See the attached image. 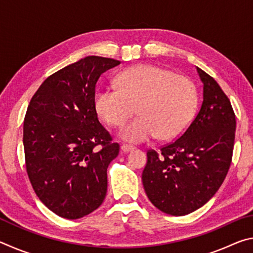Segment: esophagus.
<instances>
[{"label": "esophagus", "instance_id": "esophagus-1", "mask_svg": "<svg viewBox=\"0 0 253 253\" xmlns=\"http://www.w3.org/2000/svg\"><path fill=\"white\" fill-rule=\"evenodd\" d=\"M135 147L134 146H129V145H123L122 146V151L124 153H129L131 151H134Z\"/></svg>", "mask_w": 253, "mask_h": 253}]
</instances>
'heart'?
I'll return each instance as SVG.
<instances>
[{
  "label": "heart",
  "mask_w": 253,
  "mask_h": 253,
  "mask_svg": "<svg viewBox=\"0 0 253 253\" xmlns=\"http://www.w3.org/2000/svg\"><path fill=\"white\" fill-rule=\"evenodd\" d=\"M118 89L101 88L95 95L99 116L121 127L136 110L139 116L123 128L128 143H143L158 135L174 139L190 125L196 107L193 84L183 76L153 65H138L117 77Z\"/></svg>",
  "instance_id": "1"
}]
</instances>
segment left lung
<instances>
[{
  "mask_svg": "<svg viewBox=\"0 0 253 253\" xmlns=\"http://www.w3.org/2000/svg\"><path fill=\"white\" fill-rule=\"evenodd\" d=\"M203 100L193 122L175 142L147 152L142 179L151 202L170 215H186L216 193L232 161L235 115L219 84L196 67Z\"/></svg>",
  "mask_w": 253,
  "mask_h": 253,
  "instance_id": "1",
  "label": "left lung"
}]
</instances>
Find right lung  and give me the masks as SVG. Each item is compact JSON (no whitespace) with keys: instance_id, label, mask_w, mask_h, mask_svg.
I'll list each match as a JSON object with an SVG mask.
<instances>
[{"instance_id":"obj_1","label":"right lung","mask_w":253,"mask_h":253,"mask_svg":"<svg viewBox=\"0 0 253 253\" xmlns=\"http://www.w3.org/2000/svg\"><path fill=\"white\" fill-rule=\"evenodd\" d=\"M121 61L89 55L48 77L23 124L25 166L38 198L65 219L88 215L104 202L107 169L119 145L98 121L97 81Z\"/></svg>"}]
</instances>
